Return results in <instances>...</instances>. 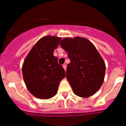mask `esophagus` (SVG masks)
<instances>
[{"instance_id": "34e87169", "label": "esophagus", "mask_w": 126, "mask_h": 126, "mask_svg": "<svg viewBox=\"0 0 126 126\" xmlns=\"http://www.w3.org/2000/svg\"><path fill=\"white\" fill-rule=\"evenodd\" d=\"M63 68H64V71H66V64H63Z\"/></svg>"}]
</instances>
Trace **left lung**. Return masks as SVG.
<instances>
[{
	"instance_id": "obj_1",
	"label": "left lung",
	"mask_w": 126,
	"mask_h": 126,
	"mask_svg": "<svg viewBox=\"0 0 126 126\" xmlns=\"http://www.w3.org/2000/svg\"><path fill=\"white\" fill-rule=\"evenodd\" d=\"M60 46L68 53L70 62L66 79L74 94L86 98L95 94L104 81L106 65L95 46L86 39L79 37L65 38Z\"/></svg>"
}]
</instances>
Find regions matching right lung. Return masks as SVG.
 I'll return each instance as SVG.
<instances>
[{"instance_id": "right-lung-1", "label": "right lung", "mask_w": 126, "mask_h": 126, "mask_svg": "<svg viewBox=\"0 0 126 126\" xmlns=\"http://www.w3.org/2000/svg\"><path fill=\"white\" fill-rule=\"evenodd\" d=\"M61 38L43 37L40 39L25 58L22 74L26 87L35 97L49 99L57 94L60 81L66 76L63 67L54 56Z\"/></svg>"}]
</instances>
